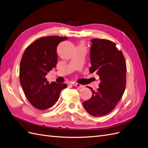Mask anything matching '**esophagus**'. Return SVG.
I'll use <instances>...</instances> for the list:
<instances>
[{"instance_id": "esophagus-1", "label": "esophagus", "mask_w": 148, "mask_h": 148, "mask_svg": "<svg viewBox=\"0 0 148 148\" xmlns=\"http://www.w3.org/2000/svg\"><path fill=\"white\" fill-rule=\"evenodd\" d=\"M73 86H75V87H76V88H84V86L81 85V84H77V83H74Z\"/></svg>"}]
</instances>
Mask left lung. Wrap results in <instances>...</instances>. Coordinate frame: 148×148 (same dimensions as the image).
<instances>
[{
  "mask_svg": "<svg viewBox=\"0 0 148 148\" xmlns=\"http://www.w3.org/2000/svg\"><path fill=\"white\" fill-rule=\"evenodd\" d=\"M89 72H96L101 82L92 97L83 103L88 113L94 116H104L112 111L122 97L126 88V64L123 52L113 42L106 39L91 40Z\"/></svg>",
  "mask_w": 148,
  "mask_h": 148,
  "instance_id": "left-lung-1",
  "label": "left lung"
}]
</instances>
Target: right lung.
Masks as SVG:
<instances>
[{"label":"right lung","instance_id":"1","mask_svg":"<svg viewBox=\"0 0 148 148\" xmlns=\"http://www.w3.org/2000/svg\"><path fill=\"white\" fill-rule=\"evenodd\" d=\"M67 37L47 36L40 38L26 48L20 64V82L25 96L34 107L45 110L59 99L64 83L49 84L45 75L56 66L57 46Z\"/></svg>","mask_w":148,"mask_h":148}]
</instances>
